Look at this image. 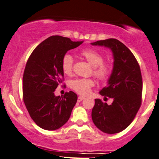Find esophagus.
I'll return each instance as SVG.
<instances>
[{"instance_id": "34e87169", "label": "esophagus", "mask_w": 159, "mask_h": 159, "mask_svg": "<svg viewBox=\"0 0 159 159\" xmlns=\"http://www.w3.org/2000/svg\"><path fill=\"white\" fill-rule=\"evenodd\" d=\"M84 98V96H79V97H78V98H77V101H78V102H82V101L83 100Z\"/></svg>"}]
</instances>
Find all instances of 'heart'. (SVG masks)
<instances>
[{"label":"heart","mask_w":159,"mask_h":159,"mask_svg":"<svg viewBox=\"0 0 159 159\" xmlns=\"http://www.w3.org/2000/svg\"><path fill=\"white\" fill-rule=\"evenodd\" d=\"M80 55L83 57L93 66V74L101 81H106L110 75L111 67L110 64L104 63L103 55L93 49H84L80 52ZM74 59L69 54H66L62 59V69L66 75H69L73 69ZM94 82L90 79H77L71 82V87L80 95L89 93L90 88Z\"/></svg>","instance_id":"b5f03b06"}]
</instances>
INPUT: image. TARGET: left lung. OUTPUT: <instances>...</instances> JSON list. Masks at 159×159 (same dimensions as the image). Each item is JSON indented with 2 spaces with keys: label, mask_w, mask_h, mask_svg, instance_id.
Returning <instances> with one entry per match:
<instances>
[{
  "label": "left lung",
  "mask_w": 159,
  "mask_h": 159,
  "mask_svg": "<svg viewBox=\"0 0 159 159\" xmlns=\"http://www.w3.org/2000/svg\"><path fill=\"white\" fill-rule=\"evenodd\" d=\"M91 44L110 49L114 59L107 87L99 91L100 95L112 98L113 102L109 105L95 99L93 122L104 133H119L131 124L141 106L143 80L139 66L130 49L117 39L97 41Z\"/></svg>",
  "instance_id": "obj_1"
}]
</instances>
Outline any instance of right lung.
I'll return each instance as SVG.
<instances>
[{
	"mask_svg": "<svg viewBox=\"0 0 159 159\" xmlns=\"http://www.w3.org/2000/svg\"><path fill=\"white\" fill-rule=\"evenodd\" d=\"M82 42L50 36L35 48L28 60L22 78L23 101L33 120L43 129H58L71 116L77 94L69 91L60 97L54 91L63 77V57Z\"/></svg>",
	"mask_w": 159,
	"mask_h": 159,
	"instance_id": "add662e5",
	"label": "right lung"
}]
</instances>
